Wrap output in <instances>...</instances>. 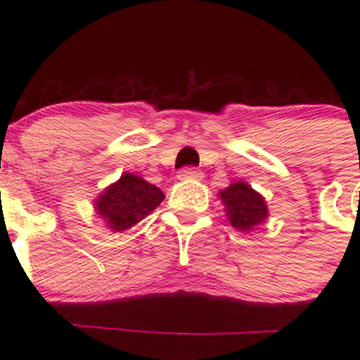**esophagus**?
<instances>
[{
  "label": "esophagus",
  "mask_w": 360,
  "mask_h": 360,
  "mask_svg": "<svg viewBox=\"0 0 360 360\" xmlns=\"http://www.w3.org/2000/svg\"><path fill=\"white\" fill-rule=\"evenodd\" d=\"M178 178L180 180H200V178H203V173L196 167H184V169L178 171Z\"/></svg>",
  "instance_id": "1"
}]
</instances>
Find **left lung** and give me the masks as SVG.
Returning a JSON list of instances; mask_svg holds the SVG:
<instances>
[{
    "label": "left lung",
    "mask_w": 360,
    "mask_h": 360,
    "mask_svg": "<svg viewBox=\"0 0 360 360\" xmlns=\"http://www.w3.org/2000/svg\"><path fill=\"white\" fill-rule=\"evenodd\" d=\"M230 225L239 232H250L268 217L264 198L246 182H233L219 193Z\"/></svg>",
    "instance_id": "1"
}]
</instances>
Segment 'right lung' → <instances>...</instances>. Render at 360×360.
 <instances>
[{
  "label": "right lung",
  "instance_id": "obj_1",
  "mask_svg": "<svg viewBox=\"0 0 360 360\" xmlns=\"http://www.w3.org/2000/svg\"><path fill=\"white\" fill-rule=\"evenodd\" d=\"M164 200V193L144 178L124 173L96 198V212L114 232L131 229L153 212Z\"/></svg>",
  "mask_w": 360,
  "mask_h": 360
}]
</instances>
